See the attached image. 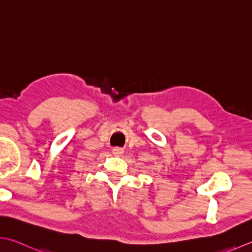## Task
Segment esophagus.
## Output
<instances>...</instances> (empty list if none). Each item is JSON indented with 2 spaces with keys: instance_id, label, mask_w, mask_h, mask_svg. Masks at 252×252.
I'll return each instance as SVG.
<instances>
[{
  "instance_id": "1",
  "label": "esophagus",
  "mask_w": 252,
  "mask_h": 252,
  "mask_svg": "<svg viewBox=\"0 0 252 252\" xmlns=\"http://www.w3.org/2000/svg\"><path fill=\"white\" fill-rule=\"evenodd\" d=\"M112 153L113 154H115L116 156H120L122 153H123V151L121 150V149H119V147H115V149L112 150Z\"/></svg>"
}]
</instances>
